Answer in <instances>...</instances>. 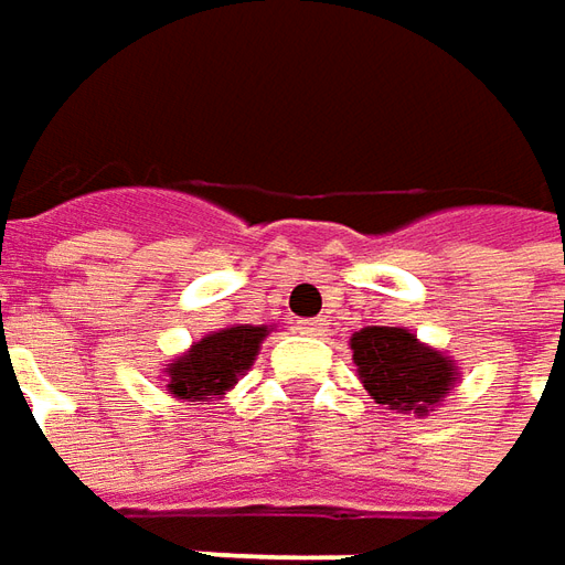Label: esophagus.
<instances>
[{"label": "esophagus", "mask_w": 565, "mask_h": 565, "mask_svg": "<svg viewBox=\"0 0 565 565\" xmlns=\"http://www.w3.org/2000/svg\"><path fill=\"white\" fill-rule=\"evenodd\" d=\"M298 333H305V337H323L327 333V323L323 320H301L298 323Z\"/></svg>", "instance_id": "1"}]
</instances>
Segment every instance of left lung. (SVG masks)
<instances>
[{
    "mask_svg": "<svg viewBox=\"0 0 565 565\" xmlns=\"http://www.w3.org/2000/svg\"><path fill=\"white\" fill-rule=\"evenodd\" d=\"M352 359L364 390L386 408L427 412L456 383L452 361L422 345L402 327H364L352 337Z\"/></svg>",
    "mask_w": 565,
    "mask_h": 565,
    "instance_id": "obj_1",
    "label": "left lung"
}]
</instances>
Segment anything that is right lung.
Segmentation results:
<instances>
[{"instance_id": "right-lung-1", "label": "right lung", "mask_w": 565, "mask_h": 565, "mask_svg": "<svg viewBox=\"0 0 565 565\" xmlns=\"http://www.w3.org/2000/svg\"><path fill=\"white\" fill-rule=\"evenodd\" d=\"M267 337V327H228L220 333H210L191 345V352L175 359L169 374V393L185 402H213L226 396V390L254 364L260 349V339Z\"/></svg>"}]
</instances>
